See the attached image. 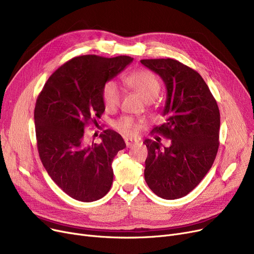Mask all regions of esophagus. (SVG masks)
<instances>
[{"label": "esophagus", "instance_id": "esophagus-1", "mask_svg": "<svg viewBox=\"0 0 254 254\" xmlns=\"http://www.w3.org/2000/svg\"><path fill=\"white\" fill-rule=\"evenodd\" d=\"M125 141H126V145H127V148H132V147H135L136 145H138V144H139V141H138V140H136V139H129V138H127Z\"/></svg>", "mask_w": 254, "mask_h": 254}]
</instances>
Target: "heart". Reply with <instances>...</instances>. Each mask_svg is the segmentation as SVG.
I'll return each mask as SVG.
<instances>
[{
	"instance_id": "1",
	"label": "heart",
	"mask_w": 254,
	"mask_h": 254,
	"mask_svg": "<svg viewBox=\"0 0 254 254\" xmlns=\"http://www.w3.org/2000/svg\"><path fill=\"white\" fill-rule=\"evenodd\" d=\"M125 83L131 89L137 91L146 101H154L161 92L156 76L147 70H139L132 72L125 77ZM123 97V90L114 80H108L103 87V100L107 109L113 110L117 108ZM114 127L117 130L126 135H135L138 130V124L131 117L126 116L115 122Z\"/></svg>"
}]
</instances>
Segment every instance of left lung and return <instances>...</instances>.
<instances>
[{
  "mask_svg": "<svg viewBox=\"0 0 254 254\" xmlns=\"http://www.w3.org/2000/svg\"><path fill=\"white\" fill-rule=\"evenodd\" d=\"M163 79L166 123L153 130L171 139L170 147L146 139L144 177L149 189L166 199L190 193L211 169L219 146L220 114L202 76L172 59L142 60ZM157 140V139H156Z\"/></svg>",
  "mask_w": 254,
  "mask_h": 254,
  "instance_id": "obj_1",
  "label": "left lung"
}]
</instances>
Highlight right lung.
Listing matches in <instances>:
<instances>
[{
	"instance_id": "add662e5",
	"label": "right lung",
	"mask_w": 254,
	"mask_h": 254,
	"mask_svg": "<svg viewBox=\"0 0 254 254\" xmlns=\"http://www.w3.org/2000/svg\"><path fill=\"white\" fill-rule=\"evenodd\" d=\"M132 60L74 58L48 78L37 99L34 117L40 159L59 188L77 201H97L110 190L113 158L126 143L116 131L106 129L101 144L89 145L84 127L98 125L97 118L105 111L104 84Z\"/></svg>"
}]
</instances>
